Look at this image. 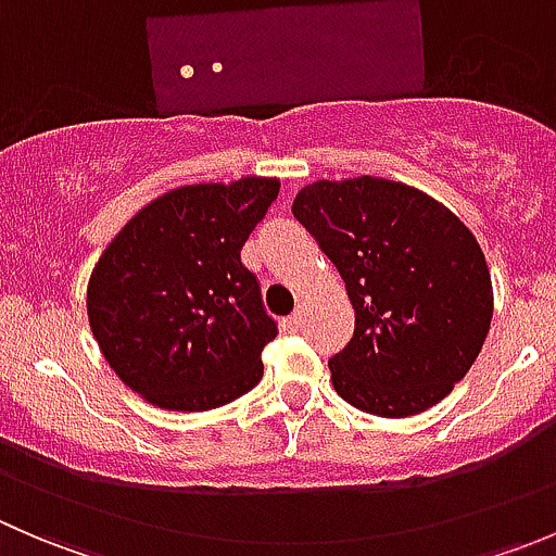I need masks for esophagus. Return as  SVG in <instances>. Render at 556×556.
I'll list each match as a JSON object with an SVG mask.
<instances>
[{
    "label": "esophagus",
    "instance_id": "34e87169",
    "mask_svg": "<svg viewBox=\"0 0 556 556\" xmlns=\"http://www.w3.org/2000/svg\"><path fill=\"white\" fill-rule=\"evenodd\" d=\"M301 325H304V309H301V306H299V309H295L288 319H285V328H288V330H299Z\"/></svg>",
    "mask_w": 556,
    "mask_h": 556
}]
</instances>
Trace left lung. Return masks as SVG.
<instances>
[{
    "label": "left lung",
    "mask_w": 556,
    "mask_h": 556,
    "mask_svg": "<svg viewBox=\"0 0 556 556\" xmlns=\"http://www.w3.org/2000/svg\"><path fill=\"white\" fill-rule=\"evenodd\" d=\"M293 215L355 309L350 344L328 361L333 390L390 419L444 401L479 357L495 309L468 226L419 188L368 174L306 185Z\"/></svg>",
    "instance_id": "obj_1"
}]
</instances>
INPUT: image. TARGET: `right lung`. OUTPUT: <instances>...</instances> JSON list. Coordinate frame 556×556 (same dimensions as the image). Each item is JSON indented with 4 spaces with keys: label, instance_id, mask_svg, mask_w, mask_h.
I'll return each instance as SVG.
<instances>
[{
    "label": "right lung",
    "instance_id": "obj_1",
    "mask_svg": "<svg viewBox=\"0 0 556 556\" xmlns=\"http://www.w3.org/2000/svg\"><path fill=\"white\" fill-rule=\"evenodd\" d=\"M277 177L182 185L115 233L86 290L88 325L123 384L169 412H210L261 382L277 325L242 247Z\"/></svg>",
    "mask_w": 556,
    "mask_h": 556
}]
</instances>
